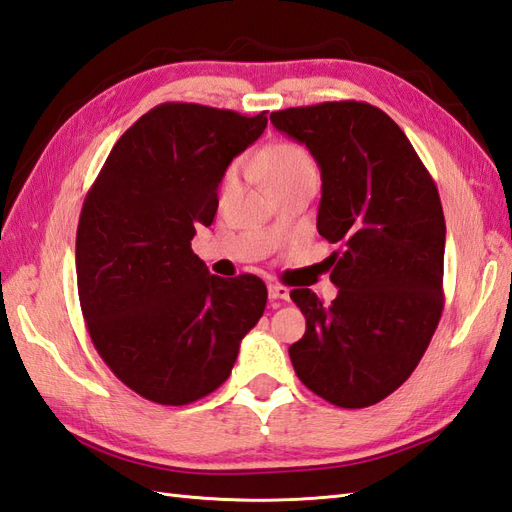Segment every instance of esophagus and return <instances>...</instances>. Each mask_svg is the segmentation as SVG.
<instances>
[{
  "label": "esophagus",
  "instance_id": "esophagus-1",
  "mask_svg": "<svg viewBox=\"0 0 512 512\" xmlns=\"http://www.w3.org/2000/svg\"><path fill=\"white\" fill-rule=\"evenodd\" d=\"M268 296L272 301H288L290 299V290L281 283H270L268 285Z\"/></svg>",
  "mask_w": 512,
  "mask_h": 512
}]
</instances>
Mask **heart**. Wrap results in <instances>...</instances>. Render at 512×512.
<instances>
[{
    "label": "heart",
    "mask_w": 512,
    "mask_h": 512,
    "mask_svg": "<svg viewBox=\"0 0 512 512\" xmlns=\"http://www.w3.org/2000/svg\"><path fill=\"white\" fill-rule=\"evenodd\" d=\"M251 168L261 176L268 192L279 187H290L305 181H318V165L314 157L301 144L294 141H277L251 159ZM237 185V165L224 172L220 194L229 196Z\"/></svg>",
    "instance_id": "1"
}]
</instances>
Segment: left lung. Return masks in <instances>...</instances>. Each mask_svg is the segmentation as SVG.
I'll list each match as a JSON object with an SVG mask.
<instances>
[{"label": "left lung", "mask_w": 512, "mask_h": 512, "mask_svg": "<svg viewBox=\"0 0 512 512\" xmlns=\"http://www.w3.org/2000/svg\"><path fill=\"white\" fill-rule=\"evenodd\" d=\"M323 178L318 233L338 296L290 292L307 320L290 347L301 382L338 408H366L412 375L443 314L445 216L434 178L373 104L340 100L270 113Z\"/></svg>", "instance_id": "8db88e82"}]
</instances>
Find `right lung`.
<instances>
[{"mask_svg": "<svg viewBox=\"0 0 512 512\" xmlns=\"http://www.w3.org/2000/svg\"><path fill=\"white\" fill-rule=\"evenodd\" d=\"M266 113L154 106L117 139L82 205L76 275L91 342L122 384L161 406L227 382L266 310L259 277L209 275L192 251L224 172L264 133Z\"/></svg>", "mask_w": 512, "mask_h": 512, "instance_id": "right-lung-1", "label": "right lung"}]
</instances>
